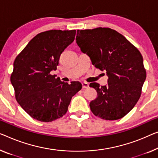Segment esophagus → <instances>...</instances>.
Instances as JSON below:
<instances>
[{"mask_svg":"<svg viewBox=\"0 0 158 158\" xmlns=\"http://www.w3.org/2000/svg\"><path fill=\"white\" fill-rule=\"evenodd\" d=\"M82 88L84 89L89 88V84L87 82H82Z\"/></svg>","mask_w":158,"mask_h":158,"instance_id":"1","label":"esophagus"}]
</instances>
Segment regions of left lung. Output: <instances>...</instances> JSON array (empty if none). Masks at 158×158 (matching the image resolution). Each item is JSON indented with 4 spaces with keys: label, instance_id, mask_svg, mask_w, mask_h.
<instances>
[{
    "label": "left lung",
    "instance_id": "1",
    "mask_svg": "<svg viewBox=\"0 0 158 158\" xmlns=\"http://www.w3.org/2000/svg\"><path fill=\"white\" fill-rule=\"evenodd\" d=\"M77 43L92 64L106 72L108 84L91 83L98 96L89 103L96 116L114 121L128 114L140 97L146 71L139 50L123 35L108 27L77 30Z\"/></svg>",
    "mask_w": 158,
    "mask_h": 158
}]
</instances>
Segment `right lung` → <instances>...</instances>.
I'll return each mask as SVG.
<instances>
[{"instance_id": "right-lung-1", "label": "right lung", "mask_w": 158, "mask_h": 158, "mask_svg": "<svg viewBox=\"0 0 158 158\" xmlns=\"http://www.w3.org/2000/svg\"><path fill=\"white\" fill-rule=\"evenodd\" d=\"M76 30H52L34 37L16 56L10 81L15 98L32 118L51 122L67 112L72 96L82 88L79 81H62L50 72L60 55L74 40Z\"/></svg>"}]
</instances>
